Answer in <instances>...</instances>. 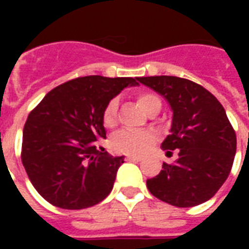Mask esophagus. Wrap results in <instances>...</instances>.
Returning a JSON list of instances; mask_svg holds the SVG:
<instances>
[{
	"instance_id": "esophagus-1",
	"label": "esophagus",
	"mask_w": 249,
	"mask_h": 249,
	"mask_svg": "<svg viewBox=\"0 0 249 249\" xmlns=\"http://www.w3.org/2000/svg\"><path fill=\"white\" fill-rule=\"evenodd\" d=\"M126 160H128V161H141L142 157L136 156V155H128V156H126Z\"/></svg>"
}]
</instances>
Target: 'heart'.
<instances>
[{"instance_id": "heart-1", "label": "heart", "mask_w": 249, "mask_h": 249, "mask_svg": "<svg viewBox=\"0 0 249 249\" xmlns=\"http://www.w3.org/2000/svg\"><path fill=\"white\" fill-rule=\"evenodd\" d=\"M137 103L146 113L155 108L156 105H161L160 98L153 93H140L137 96ZM117 98H112L104 109L103 123L107 128H112L117 121ZM156 141V136L149 130H120L119 133L113 136L110 141V145L116 152L120 153H130V155H140L145 153L152 144Z\"/></svg>"}]
</instances>
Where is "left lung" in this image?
I'll list each match as a JSON object with an SVG mask.
<instances>
[{
    "label": "left lung",
    "instance_id": "obj_1",
    "mask_svg": "<svg viewBox=\"0 0 249 249\" xmlns=\"http://www.w3.org/2000/svg\"><path fill=\"white\" fill-rule=\"evenodd\" d=\"M171 105V135L164 151L178 149L173 164L146 180V187L161 201L188 208L214 196L231 172L236 153V133L223 105L205 88L175 76L137 77Z\"/></svg>",
    "mask_w": 249,
    "mask_h": 249
}]
</instances>
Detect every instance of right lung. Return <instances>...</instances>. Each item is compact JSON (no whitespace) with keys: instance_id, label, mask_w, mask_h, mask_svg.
<instances>
[{"instance_id":"right-lung-1","label":"right lung","mask_w":249,"mask_h":249,"mask_svg":"<svg viewBox=\"0 0 249 249\" xmlns=\"http://www.w3.org/2000/svg\"><path fill=\"white\" fill-rule=\"evenodd\" d=\"M132 77L87 76L46 94L25 123L21 159L28 178L46 201L62 209L96 205L113 188L124 156L100 151L107 139L103 113Z\"/></svg>"}]
</instances>
